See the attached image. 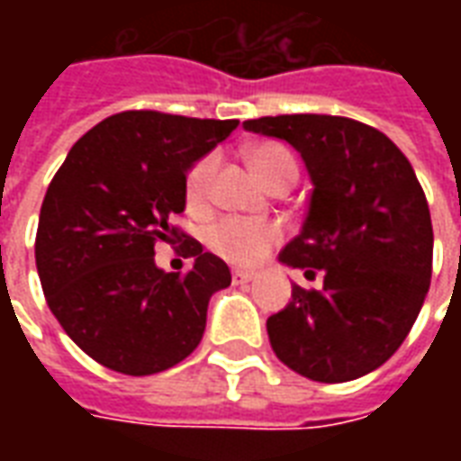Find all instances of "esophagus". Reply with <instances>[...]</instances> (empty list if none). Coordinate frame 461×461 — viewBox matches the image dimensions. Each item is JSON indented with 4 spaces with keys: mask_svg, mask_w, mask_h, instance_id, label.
Returning a JSON list of instances; mask_svg holds the SVG:
<instances>
[{
    "mask_svg": "<svg viewBox=\"0 0 461 461\" xmlns=\"http://www.w3.org/2000/svg\"><path fill=\"white\" fill-rule=\"evenodd\" d=\"M251 279H254V271H231V281H234V284H249Z\"/></svg>",
    "mask_w": 461,
    "mask_h": 461,
    "instance_id": "1",
    "label": "esophagus"
}]
</instances>
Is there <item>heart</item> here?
Returning <instances> with one entry per match:
<instances>
[{
	"label": "heart",
	"instance_id": "1",
	"mask_svg": "<svg viewBox=\"0 0 461 461\" xmlns=\"http://www.w3.org/2000/svg\"><path fill=\"white\" fill-rule=\"evenodd\" d=\"M251 167L261 180L271 185L284 175H296V160L284 145L261 142L249 150ZM217 170V155H204L192 165L185 180V200L190 207H202L210 194L212 177ZM281 240V230L271 221L247 220V217H221L212 221L204 231V244L230 264L249 267L267 257V251Z\"/></svg>",
	"mask_w": 461,
	"mask_h": 461
}]
</instances>
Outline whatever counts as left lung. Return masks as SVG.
<instances>
[{"label":"left lung","instance_id":"8db88e82","mask_svg":"<svg viewBox=\"0 0 461 461\" xmlns=\"http://www.w3.org/2000/svg\"><path fill=\"white\" fill-rule=\"evenodd\" d=\"M244 128L301 152L313 192L281 264L321 271V289L294 286L267 321L274 353L294 373L346 383L402 346L432 276V220L415 170L385 132L340 115H267Z\"/></svg>","mask_w":461,"mask_h":461}]
</instances>
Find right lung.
<instances>
[{
  "instance_id": "add662e5",
  "label": "right lung",
  "mask_w": 461,
  "mask_h": 461,
  "mask_svg": "<svg viewBox=\"0 0 461 461\" xmlns=\"http://www.w3.org/2000/svg\"><path fill=\"white\" fill-rule=\"evenodd\" d=\"M237 125L122 111L66 155L39 214L36 269L56 321L95 363L152 375L200 346L207 303L231 274L170 221L185 210L187 170ZM158 240H182L193 269L158 270Z\"/></svg>"
}]
</instances>
